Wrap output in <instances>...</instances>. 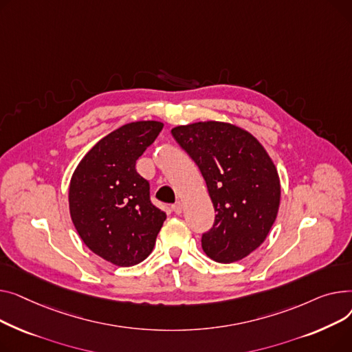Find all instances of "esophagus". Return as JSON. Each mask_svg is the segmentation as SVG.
<instances>
[{
    "label": "esophagus",
    "instance_id": "1",
    "mask_svg": "<svg viewBox=\"0 0 352 352\" xmlns=\"http://www.w3.org/2000/svg\"><path fill=\"white\" fill-rule=\"evenodd\" d=\"M172 210L176 213V214H180L183 212V204L180 201H176L173 206H172Z\"/></svg>",
    "mask_w": 352,
    "mask_h": 352
}]
</instances>
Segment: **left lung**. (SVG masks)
Masks as SVG:
<instances>
[{"mask_svg":"<svg viewBox=\"0 0 352 352\" xmlns=\"http://www.w3.org/2000/svg\"><path fill=\"white\" fill-rule=\"evenodd\" d=\"M180 146L196 162L208 186L216 219L201 236L206 256L234 263L264 243L276 221L281 184L274 162L245 129L206 120L172 129Z\"/></svg>","mask_w":352,"mask_h":352,"instance_id":"left-lung-1","label":"left lung"}]
</instances>
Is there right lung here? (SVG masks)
<instances>
[{
  "label": "right lung",
  "mask_w": 352,
  "mask_h": 352,
  "mask_svg": "<svg viewBox=\"0 0 352 352\" xmlns=\"http://www.w3.org/2000/svg\"><path fill=\"white\" fill-rule=\"evenodd\" d=\"M162 128L157 120L126 123L102 138L71 177L69 213L79 237L91 252L119 267L146 258L166 220L151 201L149 182L135 169Z\"/></svg>",
  "instance_id": "right-lung-1"
}]
</instances>
